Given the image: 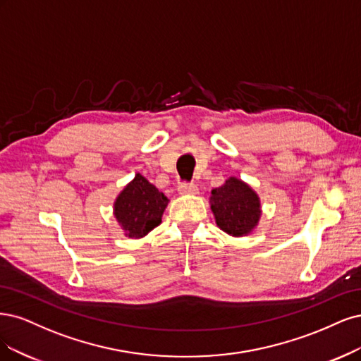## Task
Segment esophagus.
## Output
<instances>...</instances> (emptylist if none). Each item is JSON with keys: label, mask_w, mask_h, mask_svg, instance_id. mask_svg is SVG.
I'll return each instance as SVG.
<instances>
[{"label": "esophagus", "mask_w": 361, "mask_h": 361, "mask_svg": "<svg viewBox=\"0 0 361 361\" xmlns=\"http://www.w3.org/2000/svg\"><path fill=\"white\" fill-rule=\"evenodd\" d=\"M178 192L180 195H196L197 193V185L193 183H181L178 185Z\"/></svg>", "instance_id": "esophagus-1"}]
</instances>
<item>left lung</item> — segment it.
<instances>
[{
  "label": "left lung",
  "mask_w": 361,
  "mask_h": 361,
  "mask_svg": "<svg viewBox=\"0 0 361 361\" xmlns=\"http://www.w3.org/2000/svg\"><path fill=\"white\" fill-rule=\"evenodd\" d=\"M210 205L217 226L232 237L249 235L262 213L258 193L237 177H229L212 190Z\"/></svg>",
  "instance_id": "left-lung-1"
}]
</instances>
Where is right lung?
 Listing matches in <instances>:
<instances>
[{
    "label": "right lung",
    "mask_w": 361,
    "mask_h": 361,
    "mask_svg": "<svg viewBox=\"0 0 361 361\" xmlns=\"http://www.w3.org/2000/svg\"><path fill=\"white\" fill-rule=\"evenodd\" d=\"M169 200L141 173L120 192L114 202V217L129 238H142L161 224Z\"/></svg>",
    "instance_id": "obj_1"
}]
</instances>
